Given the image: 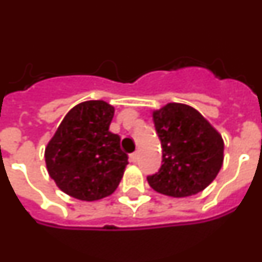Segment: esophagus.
Wrapping results in <instances>:
<instances>
[{
  "instance_id": "1",
  "label": "esophagus",
  "mask_w": 262,
  "mask_h": 262,
  "mask_svg": "<svg viewBox=\"0 0 262 262\" xmlns=\"http://www.w3.org/2000/svg\"><path fill=\"white\" fill-rule=\"evenodd\" d=\"M138 160H139L138 152H134V154L129 155V161H131V163H136Z\"/></svg>"
}]
</instances>
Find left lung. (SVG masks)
Listing matches in <instances>:
<instances>
[{
    "label": "left lung",
    "instance_id": "left-lung-1",
    "mask_svg": "<svg viewBox=\"0 0 262 262\" xmlns=\"http://www.w3.org/2000/svg\"><path fill=\"white\" fill-rule=\"evenodd\" d=\"M154 122L163 147V164L159 172L147 177L149 186L174 198L206 189L223 164L221 134L200 111L184 103H168L155 110Z\"/></svg>",
    "mask_w": 262,
    "mask_h": 262
}]
</instances>
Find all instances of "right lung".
<instances>
[{"label": "right lung", "instance_id": "add662e5", "mask_svg": "<svg viewBox=\"0 0 262 262\" xmlns=\"http://www.w3.org/2000/svg\"><path fill=\"white\" fill-rule=\"evenodd\" d=\"M114 107L105 101L76 105L46 147L50 177L68 195L98 201L115 191L128 164L120 138L108 131Z\"/></svg>", "mask_w": 262, "mask_h": 262}]
</instances>
